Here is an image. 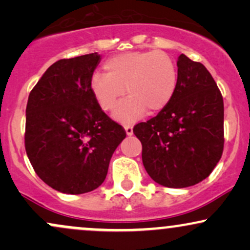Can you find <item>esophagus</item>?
<instances>
[{"label": "esophagus", "instance_id": "1", "mask_svg": "<svg viewBox=\"0 0 250 250\" xmlns=\"http://www.w3.org/2000/svg\"><path fill=\"white\" fill-rule=\"evenodd\" d=\"M125 129L127 135H133V125H125Z\"/></svg>", "mask_w": 250, "mask_h": 250}]
</instances>
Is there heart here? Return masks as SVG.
Segmentation results:
<instances>
[{
  "instance_id": "1",
  "label": "heart",
  "mask_w": 250,
  "mask_h": 250,
  "mask_svg": "<svg viewBox=\"0 0 250 250\" xmlns=\"http://www.w3.org/2000/svg\"><path fill=\"white\" fill-rule=\"evenodd\" d=\"M103 73H94L90 89L103 110H110L125 94L127 100L117 105L114 116L122 122L134 121L149 113L162 110L177 88V65L162 50L128 51L104 62Z\"/></svg>"
}]
</instances>
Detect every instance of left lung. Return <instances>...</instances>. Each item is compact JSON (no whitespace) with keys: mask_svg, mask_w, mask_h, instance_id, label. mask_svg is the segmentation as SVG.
Wrapping results in <instances>:
<instances>
[{"mask_svg":"<svg viewBox=\"0 0 250 250\" xmlns=\"http://www.w3.org/2000/svg\"><path fill=\"white\" fill-rule=\"evenodd\" d=\"M173 99L133 131L142 143L149 176L168 188H186L210 175L225 145L223 99L207 68L181 54Z\"/></svg>","mask_w":250,"mask_h":250,"instance_id":"left-lung-1","label":"left lung"}]
</instances>
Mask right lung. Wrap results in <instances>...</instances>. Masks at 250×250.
Wrapping results in <instances>:
<instances>
[{"instance_id": "add662e5", "label": "right lung", "mask_w": 250, "mask_h": 250, "mask_svg": "<svg viewBox=\"0 0 250 250\" xmlns=\"http://www.w3.org/2000/svg\"><path fill=\"white\" fill-rule=\"evenodd\" d=\"M97 53L51 64L31 89L25 109L24 146L35 173L64 194L102 185L125 130L97 103L90 79Z\"/></svg>"}]
</instances>
